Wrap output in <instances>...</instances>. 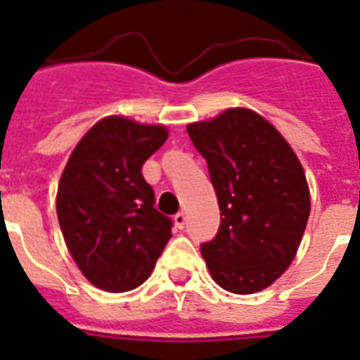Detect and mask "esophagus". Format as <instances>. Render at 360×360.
<instances>
[{
	"mask_svg": "<svg viewBox=\"0 0 360 360\" xmlns=\"http://www.w3.org/2000/svg\"><path fill=\"white\" fill-rule=\"evenodd\" d=\"M174 225H176L178 229H182L184 225H186V212H178L176 216H174Z\"/></svg>",
	"mask_w": 360,
	"mask_h": 360,
	"instance_id": "esophagus-1",
	"label": "esophagus"
}]
</instances>
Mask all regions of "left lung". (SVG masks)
<instances>
[{
    "mask_svg": "<svg viewBox=\"0 0 360 360\" xmlns=\"http://www.w3.org/2000/svg\"><path fill=\"white\" fill-rule=\"evenodd\" d=\"M208 163L221 224L200 246L212 280L252 295L280 278L299 252L310 216V188L281 133L252 108H227L188 125Z\"/></svg>",
    "mask_w": 360,
    "mask_h": 360,
    "instance_id": "obj_1",
    "label": "left lung"
}]
</instances>
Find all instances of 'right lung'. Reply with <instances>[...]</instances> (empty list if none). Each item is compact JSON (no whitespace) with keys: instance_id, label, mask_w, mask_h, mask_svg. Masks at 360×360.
Instances as JSON below:
<instances>
[{"instance_id":"add662e5","label":"right lung","mask_w":360,"mask_h":360,"mask_svg":"<svg viewBox=\"0 0 360 360\" xmlns=\"http://www.w3.org/2000/svg\"><path fill=\"white\" fill-rule=\"evenodd\" d=\"M167 136L163 124L107 116L86 131L61 172L56 212L67 250L103 291L144 283L172 236L141 172Z\"/></svg>"}]
</instances>
